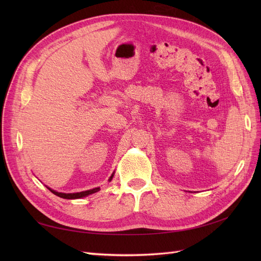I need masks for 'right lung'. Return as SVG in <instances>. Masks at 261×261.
<instances>
[{
  "mask_svg": "<svg viewBox=\"0 0 261 261\" xmlns=\"http://www.w3.org/2000/svg\"><path fill=\"white\" fill-rule=\"evenodd\" d=\"M113 176H114V172L112 173V175L110 176L109 181L112 180ZM46 188H48L49 191H50L51 193H53L54 195H57V196L61 197V198H64V199H78V198H84V197H87V196H89V195H91V194H94V193H97V192L100 191V187H96V188L89 189V191H84V192H80V193H69V194H66V193H60V192L54 191V189H52V188H50V187H48V186H46Z\"/></svg>",
  "mask_w": 261,
  "mask_h": 261,
  "instance_id": "1",
  "label": "right lung"
}]
</instances>
